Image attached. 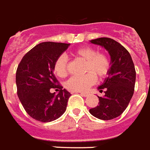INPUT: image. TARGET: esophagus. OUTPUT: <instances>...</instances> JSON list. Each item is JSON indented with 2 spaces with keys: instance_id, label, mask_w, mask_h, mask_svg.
<instances>
[{
  "instance_id": "34e87169",
  "label": "esophagus",
  "mask_w": 150,
  "mask_h": 150,
  "mask_svg": "<svg viewBox=\"0 0 150 150\" xmlns=\"http://www.w3.org/2000/svg\"><path fill=\"white\" fill-rule=\"evenodd\" d=\"M80 94L81 95L82 97H85V98L88 96V93H80Z\"/></svg>"
}]
</instances>
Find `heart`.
Masks as SVG:
<instances>
[{"instance_id":"heart-1","label":"heart","mask_w":150,"mask_h":150,"mask_svg":"<svg viewBox=\"0 0 150 150\" xmlns=\"http://www.w3.org/2000/svg\"><path fill=\"white\" fill-rule=\"evenodd\" d=\"M76 57L86 62L85 73L82 76H72L65 83V87L69 91L81 92L87 90L97 81V76L102 79L109 74L111 62L108 56L104 52L90 46H84L74 51ZM53 71L59 77H65L68 74V58L66 55L61 54L53 63Z\"/></svg>"}]
</instances>
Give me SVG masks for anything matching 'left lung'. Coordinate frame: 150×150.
<instances>
[{"instance_id": "1", "label": "left lung", "mask_w": 150, "mask_h": 150, "mask_svg": "<svg viewBox=\"0 0 150 150\" xmlns=\"http://www.w3.org/2000/svg\"><path fill=\"white\" fill-rule=\"evenodd\" d=\"M90 42L104 47L111 57L109 76L98 88L103 97H98V106L89 112L100 120H112L124 112L133 97L136 81V71L128 50L113 39L100 38Z\"/></svg>"}]
</instances>
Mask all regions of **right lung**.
I'll use <instances>...</instances> for the list:
<instances>
[{
    "label": "right lung",
    "mask_w": 150,
    "mask_h": 150,
    "mask_svg": "<svg viewBox=\"0 0 150 150\" xmlns=\"http://www.w3.org/2000/svg\"><path fill=\"white\" fill-rule=\"evenodd\" d=\"M69 44L42 42L26 53L16 73L17 96L26 112L41 122L59 118L66 110L70 93L63 89L53 74V63ZM52 88L59 90L52 94Z\"/></svg>",
    "instance_id": "right-lung-1"
}]
</instances>
